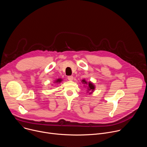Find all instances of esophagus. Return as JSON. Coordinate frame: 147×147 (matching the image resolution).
<instances>
[{"label": "esophagus", "instance_id": "esophagus-1", "mask_svg": "<svg viewBox=\"0 0 147 147\" xmlns=\"http://www.w3.org/2000/svg\"><path fill=\"white\" fill-rule=\"evenodd\" d=\"M67 78H68V80H69V81H72V80H73L74 77H73V76H68V77H67Z\"/></svg>", "mask_w": 147, "mask_h": 147}]
</instances>
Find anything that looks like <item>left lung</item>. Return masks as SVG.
<instances>
[{
    "mask_svg": "<svg viewBox=\"0 0 147 147\" xmlns=\"http://www.w3.org/2000/svg\"><path fill=\"white\" fill-rule=\"evenodd\" d=\"M81 82H82V84H84L87 85V92H89L90 91V93H89V94H92L94 91V90L95 88V86L94 85V84L92 83L91 81L87 82V81L85 79H83L81 81Z\"/></svg>",
    "mask_w": 147,
    "mask_h": 147,
    "instance_id": "obj_1",
    "label": "left lung"
}]
</instances>
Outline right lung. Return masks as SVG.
I'll use <instances>...</instances> for the list:
<instances>
[{"instance_id": "obj_1", "label": "right lung", "mask_w": 147, "mask_h": 147, "mask_svg": "<svg viewBox=\"0 0 147 147\" xmlns=\"http://www.w3.org/2000/svg\"><path fill=\"white\" fill-rule=\"evenodd\" d=\"M62 81V79L61 78H58L57 80H56L55 81H54V83H60Z\"/></svg>"}]
</instances>
